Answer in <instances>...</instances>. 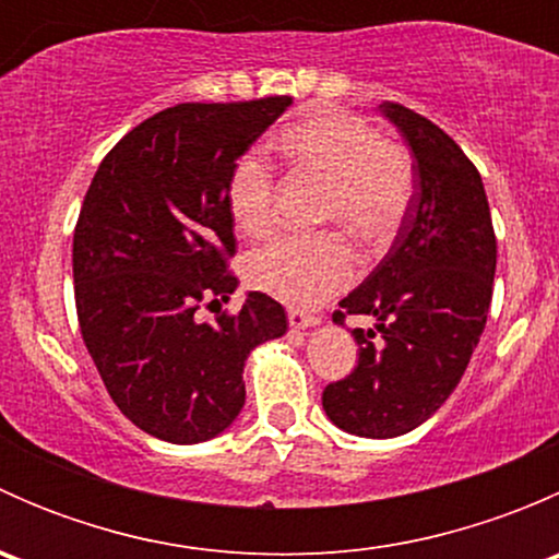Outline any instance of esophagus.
Segmentation results:
<instances>
[{"label":"esophagus","mask_w":559,"mask_h":559,"mask_svg":"<svg viewBox=\"0 0 559 559\" xmlns=\"http://www.w3.org/2000/svg\"><path fill=\"white\" fill-rule=\"evenodd\" d=\"M316 321H319V316L297 311V308H289V324L295 326V330H306V326H313Z\"/></svg>","instance_id":"34e87169"}]
</instances>
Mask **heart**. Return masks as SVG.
<instances>
[{"instance_id":"obj_1","label":"heart","mask_w":559,"mask_h":559,"mask_svg":"<svg viewBox=\"0 0 559 559\" xmlns=\"http://www.w3.org/2000/svg\"><path fill=\"white\" fill-rule=\"evenodd\" d=\"M278 148L297 173L321 180L319 222L341 224L368 248L397 238L416 191L414 156L373 123L346 110H319L278 132ZM227 207L248 238L270 233L275 175L262 151H246L227 175ZM341 229L286 235L246 259L253 289L289 306H319L357 278V253Z\"/></svg>"}]
</instances>
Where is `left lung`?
<instances>
[{
  "mask_svg": "<svg viewBox=\"0 0 559 559\" xmlns=\"http://www.w3.org/2000/svg\"><path fill=\"white\" fill-rule=\"evenodd\" d=\"M381 112L414 151V202L379 267L332 313L379 324L354 330L357 368L321 394L326 416L365 438L403 436L447 403L487 324L498 264L487 191L465 151L411 107Z\"/></svg>",
  "mask_w": 559,
  "mask_h": 559,
  "instance_id": "1",
  "label": "left lung"
}]
</instances>
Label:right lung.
Returning <instances> with one entry per match:
<instances>
[{
    "label": "right lung",
    "mask_w": 559,
    "mask_h": 559,
    "mask_svg": "<svg viewBox=\"0 0 559 559\" xmlns=\"http://www.w3.org/2000/svg\"><path fill=\"white\" fill-rule=\"evenodd\" d=\"M292 105L180 103L123 134L94 173L72 238L83 343L132 425L170 443L227 430L246 403L243 362L286 332V311L238 286L227 175ZM217 308L213 320L201 311Z\"/></svg>",
    "instance_id": "1"
}]
</instances>
